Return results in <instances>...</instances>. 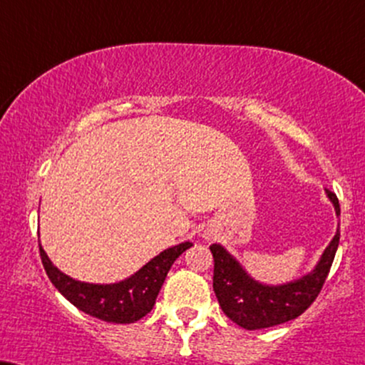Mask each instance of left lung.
Masks as SVG:
<instances>
[{
  "mask_svg": "<svg viewBox=\"0 0 365 365\" xmlns=\"http://www.w3.org/2000/svg\"><path fill=\"white\" fill-rule=\"evenodd\" d=\"M327 197L340 215L339 198L334 192L325 190ZM340 227L317 262L312 273L284 284H262L252 279L236 257L230 256L220 244H212L214 256V292L219 305L234 324L246 330H259L293 320L302 315L315 302L327 276L330 273L336 247H339Z\"/></svg>",
  "mask_w": 365,
  "mask_h": 365,
  "instance_id": "left-lung-1",
  "label": "left lung"
}]
</instances>
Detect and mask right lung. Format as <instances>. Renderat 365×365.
<instances>
[{"mask_svg":"<svg viewBox=\"0 0 365 365\" xmlns=\"http://www.w3.org/2000/svg\"><path fill=\"white\" fill-rule=\"evenodd\" d=\"M38 246L41 262L50 281L73 307L109 324H135L151 312L170 267L182 252L192 246V242L165 249L133 276L110 284L84 283L63 274L48 259L40 242Z\"/></svg>","mask_w":365,"mask_h":365,"instance_id":"right-lung-1","label":"right lung"}]
</instances>
